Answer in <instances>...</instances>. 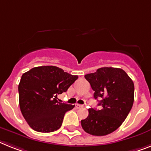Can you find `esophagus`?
<instances>
[{
    "mask_svg": "<svg viewBox=\"0 0 151 151\" xmlns=\"http://www.w3.org/2000/svg\"><path fill=\"white\" fill-rule=\"evenodd\" d=\"M76 107H77V108L78 109H79V108H83V105H81V104H76Z\"/></svg>",
    "mask_w": 151,
    "mask_h": 151,
    "instance_id": "1",
    "label": "esophagus"
}]
</instances>
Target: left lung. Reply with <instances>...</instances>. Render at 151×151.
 Here are the masks:
<instances>
[{"mask_svg": "<svg viewBox=\"0 0 151 151\" xmlns=\"http://www.w3.org/2000/svg\"><path fill=\"white\" fill-rule=\"evenodd\" d=\"M85 78L94 91L95 99L101 97V109L88 110L87 117L81 121L82 128L93 136H104L122 124L132 108L134 84L121 68H101Z\"/></svg>", "mask_w": 151, "mask_h": 151, "instance_id": "8db88e82", "label": "left lung"}]
</instances>
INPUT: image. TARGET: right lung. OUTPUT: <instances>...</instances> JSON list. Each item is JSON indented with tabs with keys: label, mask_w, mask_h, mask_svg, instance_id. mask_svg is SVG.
Wrapping results in <instances>:
<instances>
[{
	"label": "right lung",
	"mask_w": 151,
	"mask_h": 151,
	"mask_svg": "<svg viewBox=\"0 0 151 151\" xmlns=\"http://www.w3.org/2000/svg\"><path fill=\"white\" fill-rule=\"evenodd\" d=\"M78 78L55 66L30 69L21 77L18 85L19 104L23 116L33 130L53 132L61 127L65 113L74 105L58 101Z\"/></svg>",
	"instance_id": "right-lung-1"
}]
</instances>
